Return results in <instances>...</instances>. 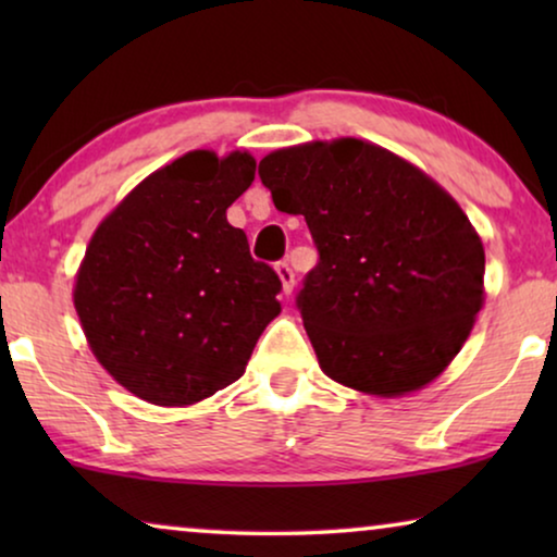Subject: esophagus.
Segmentation results:
<instances>
[{
  "label": "esophagus",
  "mask_w": 557,
  "mask_h": 557,
  "mask_svg": "<svg viewBox=\"0 0 557 557\" xmlns=\"http://www.w3.org/2000/svg\"><path fill=\"white\" fill-rule=\"evenodd\" d=\"M276 273H278V278H281V292H284L286 296H292L294 284H296L292 265H288L286 261H281V263H276Z\"/></svg>",
  "instance_id": "obj_1"
}]
</instances>
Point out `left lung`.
<instances>
[{"label":"left lung","mask_w":557,"mask_h":557,"mask_svg":"<svg viewBox=\"0 0 557 557\" xmlns=\"http://www.w3.org/2000/svg\"><path fill=\"white\" fill-rule=\"evenodd\" d=\"M258 174L319 248L299 309L324 375L375 398L433 383L486 296L484 246L461 205L408 159L355 136L276 149Z\"/></svg>","instance_id":"left-lung-1"}]
</instances>
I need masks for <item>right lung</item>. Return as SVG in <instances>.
<instances>
[{
  "mask_svg": "<svg viewBox=\"0 0 557 557\" xmlns=\"http://www.w3.org/2000/svg\"><path fill=\"white\" fill-rule=\"evenodd\" d=\"M253 177L246 149L187 151L90 235L75 314L101 368L151 406L187 408L235 383L281 314L276 271L250 258L225 215Z\"/></svg>",
  "mask_w": 557,
  "mask_h": 557,
  "instance_id": "right-lung-1",
  "label": "right lung"
}]
</instances>
